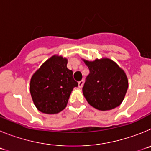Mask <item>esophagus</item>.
I'll return each instance as SVG.
<instances>
[{
    "label": "esophagus",
    "instance_id": "esophagus-1",
    "mask_svg": "<svg viewBox=\"0 0 151 151\" xmlns=\"http://www.w3.org/2000/svg\"><path fill=\"white\" fill-rule=\"evenodd\" d=\"M83 85H84L83 80H81V81H79V82H78V87L79 88H82Z\"/></svg>",
    "mask_w": 151,
    "mask_h": 151
}]
</instances>
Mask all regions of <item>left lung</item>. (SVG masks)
<instances>
[{
    "label": "left lung",
    "mask_w": 151,
    "mask_h": 151,
    "mask_svg": "<svg viewBox=\"0 0 151 151\" xmlns=\"http://www.w3.org/2000/svg\"><path fill=\"white\" fill-rule=\"evenodd\" d=\"M84 62L90 71L82 88L88 103L102 111L119 106L129 87L125 72L108 58Z\"/></svg>",
    "instance_id": "obj_1"
}]
</instances>
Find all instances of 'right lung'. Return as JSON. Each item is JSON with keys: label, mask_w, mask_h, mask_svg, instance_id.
Wrapping results in <instances>:
<instances>
[{"label": "right lung", "mask_w": 151, "mask_h": 151, "mask_svg": "<svg viewBox=\"0 0 151 151\" xmlns=\"http://www.w3.org/2000/svg\"><path fill=\"white\" fill-rule=\"evenodd\" d=\"M66 66V58L54 55L32 76L31 96L41 113L55 114L62 111L67 105L73 89L78 86L73 77V71Z\"/></svg>", "instance_id": "obj_1"}]
</instances>
